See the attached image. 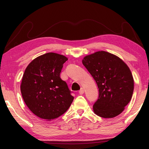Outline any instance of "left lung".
Returning a JSON list of instances; mask_svg holds the SVG:
<instances>
[{
  "mask_svg": "<svg viewBox=\"0 0 149 149\" xmlns=\"http://www.w3.org/2000/svg\"><path fill=\"white\" fill-rule=\"evenodd\" d=\"M68 58L49 52L27 65L20 89L29 109L42 119L51 120L64 114L74 100L66 82L60 78Z\"/></svg>",
  "mask_w": 149,
  "mask_h": 149,
  "instance_id": "1",
  "label": "left lung"
}]
</instances>
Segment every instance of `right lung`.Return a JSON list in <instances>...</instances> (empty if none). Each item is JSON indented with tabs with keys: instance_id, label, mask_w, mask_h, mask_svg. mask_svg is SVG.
<instances>
[{
	"instance_id": "1",
	"label": "right lung",
	"mask_w": 149,
	"mask_h": 149,
	"mask_svg": "<svg viewBox=\"0 0 149 149\" xmlns=\"http://www.w3.org/2000/svg\"><path fill=\"white\" fill-rule=\"evenodd\" d=\"M82 63L99 89V97L93 105L95 114L104 118L121 114L132 99L134 89L127 65L120 58L104 51L85 56Z\"/></svg>"
}]
</instances>
